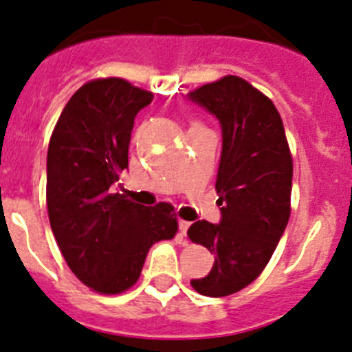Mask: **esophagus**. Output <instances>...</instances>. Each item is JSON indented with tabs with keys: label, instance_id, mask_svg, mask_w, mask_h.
I'll return each instance as SVG.
<instances>
[{
	"label": "esophagus",
	"instance_id": "esophagus-1",
	"mask_svg": "<svg viewBox=\"0 0 352 352\" xmlns=\"http://www.w3.org/2000/svg\"><path fill=\"white\" fill-rule=\"evenodd\" d=\"M189 226H191V223H189V221H184V219H179V233L182 236H186L188 235V230H189Z\"/></svg>",
	"mask_w": 352,
	"mask_h": 352
}]
</instances>
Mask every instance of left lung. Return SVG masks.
Instances as JSON below:
<instances>
[{
    "label": "left lung",
    "mask_w": 352,
    "mask_h": 352,
    "mask_svg": "<svg viewBox=\"0 0 352 352\" xmlns=\"http://www.w3.org/2000/svg\"><path fill=\"white\" fill-rule=\"evenodd\" d=\"M188 96L217 117L223 131L215 180L221 221H196L188 231L215 258L191 286L219 298L249 286L270 261L289 221L293 160L277 109L247 80L226 75Z\"/></svg>",
    "instance_id": "left-lung-1"
}]
</instances>
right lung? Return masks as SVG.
I'll use <instances>...</instances> for the list:
<instances>
[{"label": "right lung", "mask_w": 352, "mask_h": 352, "mask_svg": "<svg viewBox=\"0 0 352 352\" xmlns=\"http://www.w3.org/2000/svg\"><path fill=\"white\" fill-rule=\"evenodd\" d=\"M153 93L122 78H98L69 98L47 153V208L59 249L85 286L129 289L148 249L177 233L170 204L144 207L110 191L128 168L135 117Z\"/></svg>", "instance_id": "right-lung-1"}]
</instances>
